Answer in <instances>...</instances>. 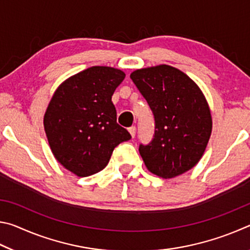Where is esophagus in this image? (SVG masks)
<instances>
[{
	"instance_id": "34e87169",
	"label": "esophagus",
	"mask_w": 250,
	"mask_h": 250,
	"mask_svg": "<svg viewBox=\"0 0 250 250\" xmlns=\"http://www.w3.org/2000/svg\"><path fill=\"white\" fill-rule=\"evenodd\" d=\"M128 130H129V132H130V134H131V137L134 138L135 132H137V128H135V126H130V128H129Z\"/></svg>"
}]
</instances>
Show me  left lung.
I'll use <instances>...</instances> for the list:
<instances>
[{"mask_svg": "<svg viewBox=\"0 0 250 250\" xmlns=\"http://www.w3.org/2000/svg\"><path fill=\"white\" fill-rule=\"evenodd\" d=\"M132 82L154 115V138L139 152L151 173L171 179L191 170L204 154L213 121L204 94L193 79L168 65L134 70Z\"/></svg>", "mask_w": 250, "mask_h": 250, "instance_id": "8db88e82", "label": "left lung"}]
</instances>
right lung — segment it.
<instances>
[{"mask_svg": "<svg viewBox=\"0 0 250 250\" xmlns=\"http://www.w3.org/2000/svg\"><path fill=\"white\" fill-rule=\"evenodd\" d=\"M125 77L113 67L92 66L55 90L44 115L45 133L55 159L75 175L104 170L115 147L131 139L117 124L111 101Z\"/></svg>", "mask_w": 250, "mask_h": 250, "instance_id": "right-lung-1", "label": "right lung"}]
</instances>
